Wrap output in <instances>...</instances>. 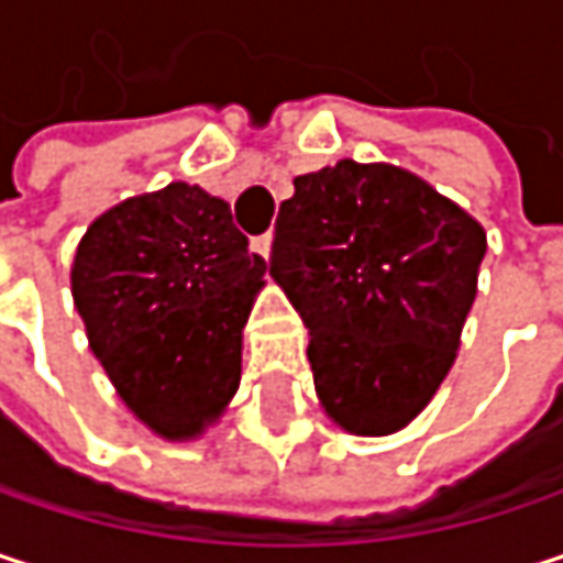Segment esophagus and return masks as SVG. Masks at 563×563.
<instances>
[{"label":"esophagus","mask_w":563,"mask_h":563,"mask_svg":"<svg viewBox=\"0 0 563 563\" xmlns=\"http://www.w3.org/2000/svg\"><path fill=\"white\" fill-rule=\"evenodd\" d=\"M271 247H274V234H261V238L251 241V251L261 254V257H271Z\"/></svg>","instance_id":"obj_1"}]
</instances>
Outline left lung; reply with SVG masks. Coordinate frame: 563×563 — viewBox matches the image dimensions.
<instances>
[{
	"mask_svg": "<svg viewBox=\"0 0 563 563\" xmlns=\"http://www.w3.org/2000/svg\"><path fill=\"white\" fill-rule=\"evenodd\" d=\"M271 277L309 325L325 413L365 437L410 423L446 378L486 231L423 178L342 159L292 178Z\"/></svg>",
	"mask_w": 563,
	"mask_h": 563,
	"instance_id": "left-lung-1",
	"label": "left lung"
}]
</instances>
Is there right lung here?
I'll return each mask as SVG.
<instances>
[{
  "label": "right lung",
  "instance_id": "right-lung-1",
  "mask_svg": "<svg viewBox=\"0 0 563 563\" xmlns=\"http://www.w3.org/2000/svg\"><path fill=\"white\" fill-rule=\"evenodd\" d=\"M264 271L228 201L185 181L87 228L70 267L77 312L120 397L156 433H198L238 391Z\"/></svg>",
  "mask_w": 563,
  "mask_h": 563
}]
</instances>
